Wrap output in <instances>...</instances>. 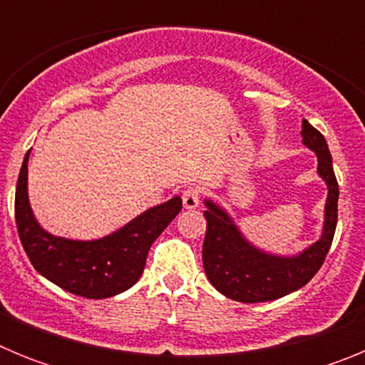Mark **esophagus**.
<instances>
[{"instance_id": "34e87169", "label": "esophagus", "mask_w": 365, "mask_h": 365, "mask_svg": "<svg viewBox=\"0 0 365 365\" xmlns=\"http://www.w3.org/2000/svg\"><path fill=\"white\" fill-rule=\"evenodd\" d=\"M199 197H201V192L197 188H188L182 192V206L185 210H195L199 206Z\"/></svg>"}]
</instances>
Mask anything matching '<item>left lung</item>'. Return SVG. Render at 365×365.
<instances>
[{
	"label": "left lung",
	"instance_id": "1",
	"mask_svg": "<svg viewBox=\"0 0 365 365\" xmlns=\"http://www.w3.org/2000/svg\"><path fill=\"white\" fill-rule=\"evenodd\" d=\"M302 143L316 153L318 175L327 185L320 240L294 256H279L257 248L237 228L232 215L212 199H205L206 235L202 265L206 278L227 298L243 303L272 302L307 285L327 256L338 219V182L324 135L302 122Z\"/></svg>",
	"mask_w": 365,
	"mask_h": 365
}]
</instances>
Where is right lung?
Returning a JSON list of instances; mask_svg holds the SVG:
<instances>
[{
    "mask_svg": "<svg viewBox=\"0 0 365 365\" xmlns=\"http://www.w3.org/2000/svg\"><path fill=\"white\" fill-rule=\"evenodd\" d=\"M29 155L31 150L19 170L14 212L19 241L32 267L54 285L82 298H111L133 287L143 276L153 241L182 208L180 197L148 208L100 240H67L41 228L32 214L27 190Z\"/></svg>",
    "mask_w": 365,
    "mask_h": 365,
    "instance_id": "right-lung-1",
    "label": "right lung"
}]
</instances>
